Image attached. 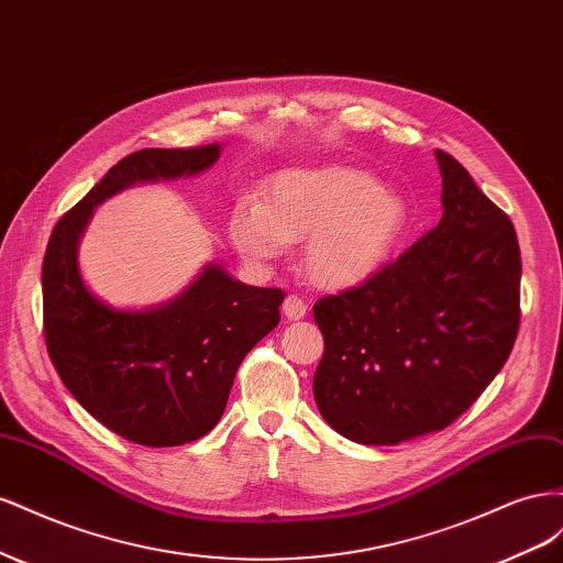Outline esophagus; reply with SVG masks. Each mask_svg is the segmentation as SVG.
Instances as JSON below:
<instances>
[{
  "label": "esophagus",
  "mask_w": 563,
  "mask_h": 563,
  "mask_svg": "<svg viewBox=\"0 0 563 563\" xmlns=\"http://www.w3.org/2000/svg\"><path fill=\"white\" fill-rule=\"evenodd\" d=\"M282 312H284V317H288V319H302L305 312H308V305L302 302V298H298V296L291 294V296L284 298Z\"/></svg>",
  "instance_id": "obj_1"
}]
</instances>
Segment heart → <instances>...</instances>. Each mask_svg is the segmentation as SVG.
Instances as JSON below:
<instances>
[{
    "mask_svg": "<svg viewBox=\"0 0 563 563\" xmlns=\"http://www.w3.org/2000/svg\"><path fill=\"white\" fill-rule=\"evenodd\" d=\"M408 225L401 197L352 166L286 168L265 185L261 203L244 199L230 240L253 265H272L286 244H302V272L321 288H347L378 272Z\"/></svg>",
    "mask_w": 563,
    "mask_h": 563,
    "instance_id": "1",
    "label": "heart"
}]
</instances>
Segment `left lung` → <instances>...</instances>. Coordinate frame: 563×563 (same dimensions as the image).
I'll list each match as a JSON object with an SVG mask.
<instances>
[{"label":"left lung","mask_w":563,"mask_h":563,"mask_svg":"<svg viewBox=\"0 0 563 563\" xmlns=\"http://www.w3.org/2000/svg\"><path fill=\"white\" fill-rule=\"evenodd\" d=\"M444 216L364 284L314 302L323 354L314 401L356 444L449 428L498 376L519 331L512 220L437 150Z\"/></svg>","instance_id":"obj_1"}]
</instances>
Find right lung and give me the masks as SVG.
I'll list each match as a JSON object with an SVG mask.
<instances>
[{"instance_id":"obj_1","label":"right lung","mask_w":563,"mask_h":563,"mask_svg":"<svg viewBox=\"0 0 563 563\" xmlns=\"http://www.w3.org/2000/svg\"><path fill=\"white\" fill-rule=\"evenodd\" d=\"M218 157V143L133 152L58 220L46 246L42 296L51 362L98 422L141 446H180L216 428L236 368L279 323L284 291L246 286L211 263L159 308L114 310L84 284L77 246L98 203L135 183L197 176Z\"/></svg>"}]
</instances>
